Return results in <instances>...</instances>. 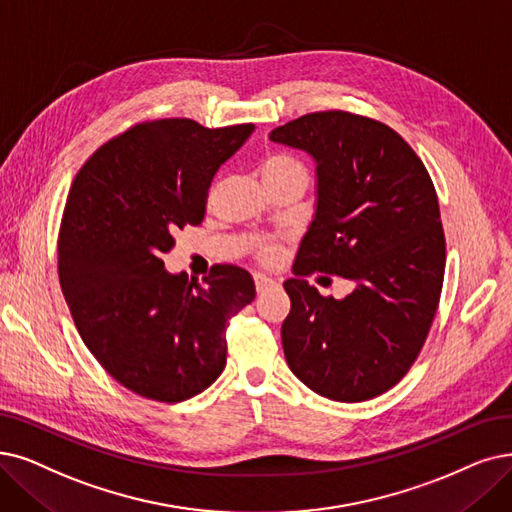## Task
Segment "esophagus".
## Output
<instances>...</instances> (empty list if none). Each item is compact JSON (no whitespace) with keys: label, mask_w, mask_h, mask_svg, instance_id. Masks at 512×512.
Wrapping results in <instances>:
<instances>
[{"label":"esophagus","mask_w":512,"mask_h":512,"mask_svg":"<svg viewBox=\"0 0 512 512\" xmlns=\"http://www.w3.org/2000/svg\"><path fill=\"white\" fill-rule=\"evenodd\" d=\"M254 285H256V292L262 294V292H267L269 288H273L275 281L269 279V277H264V275H254Z\"/></svg>","instance_id":"obj_1"}]
</instances>
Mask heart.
<instances>
[{"mask_svg":"<svg viewBox=\"0 0 512 512\" xmlns=\"http://www.w3.org/2000/svg\"><path fill=\"white\" fill-rule=\"evenodd\" d=\"M285 174H302L306 176V168L304 163L292 155L285 153H275L269 155L262 163V176H285ZM283 256V248L281 243L277 241H262L258 245H254V258L264 264V267H273Z\"/></svg>","mask_w":512,"mask_h":512,"instance_id":"heart-1","label":"heart"}]
</instances>
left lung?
<instances>
[{
    "instance_id": "obj_1",
    "label": "left lung",
    "mask_w": 512,
    "mask_h": 512,
    "mask_svg": "<svg viewBox=\"0 0 512 512\" xmlns=\"http://www.w3.org/2000/svg\"><path fill=\"white\" fill-rule=\"evenodd\" d=\"M269 138L317 161V214L296 279L283 283L285 361L321 397L374 399L410 372L439 309L445 233L433 180L393 128L365 115L309 113ZM317 272L356 290L321 297L303 281Z\"/></svg>"
}]
</instances>
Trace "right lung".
<instances>
[{"instance_id": "1", "label": "right lung", "mask_w": 512, "mask_h": 512, "mask_svg": "<svg viewBox=\"0 0 512 512\" xmlns=\"http://www.w3.org/2000/svg\"><path fill=\"white\" fill-rule=\"evenodd\" d=\"M254 124L149 119L98 147L77 172L58 231V279L77 332L121 386L178 403L227 365V325L256 296L248 271L170 275L174 233L206 216L218 168Z\"/></svg>"}]
</instances>
